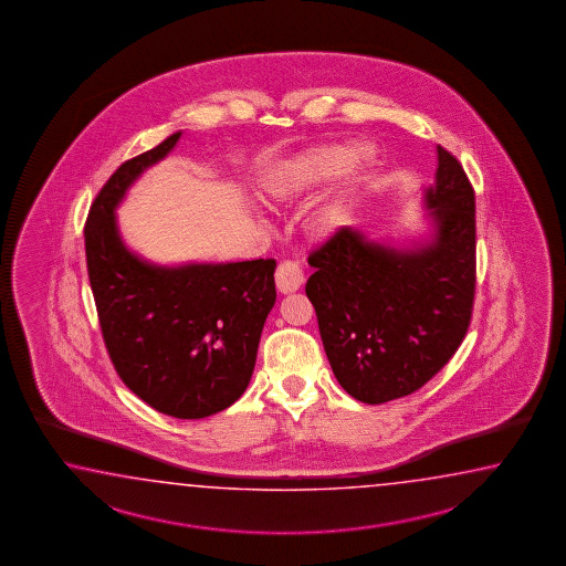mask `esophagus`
I'll use <instances>...</instances> for the list:
<instances>
[{
	"mask_svg": "<svg viewBox=\"0 0 566 566\" xmlns=\"http://www.w3.org/2000/svg\"><path fill=\"white\" fill-rule=\"evenodd\" d=\"M275 281H277V289L281 293L297 291L303 285V271H301L300 263H295V261L279 263Z\"/></svg>",
	"mask_w": 566,
	"mask_h": 566,
	"instance_id": "obj_1",
	"label": "esophagus"
}]
</instances>
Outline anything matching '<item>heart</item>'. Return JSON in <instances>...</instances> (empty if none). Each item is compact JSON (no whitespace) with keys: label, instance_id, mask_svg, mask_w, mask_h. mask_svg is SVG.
Here are the masks:
<instances>
[{"label":"heart","instance_id":"b5f03b06","mask_svg":"<svg viewBox=\"0 0 566 566\" xmlns=\"http://www.w3.org/2000/svg\"><path fill=\"white\" fill-rule=\"evenodd\" d=\"M361 157L364 156L358 157L356 149L346 145H327V147L305 151L281 164L269 174L265 181L266 193L273 200H291L344 174L356 159ZM346 220H348V205L344 200H334L317 210L315 227L319 232L329 234L339 229Z\"/></svg>","mask_w":566,"mask_h":566}]
</instances>
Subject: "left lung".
Listing matches in <instances>:
<instances>
[{"instance_id": "8db88e82", "label": "left lung", "mask_w": 566, "mask_h": 566, "mask_svg": "<svg viewBox=\"0 0 566 566\" xmlns=\"http://www.w3.org/2000/svg\"><path fill=\"white\" fill-rule=\"evenodd\" d=\"M424 190L433 241L412 251L342 227L313 249L305 293L342 388L366 405L407 397L453 358L475 300V192L458 157L437 145Z\"/></svg>"}]
</instances>
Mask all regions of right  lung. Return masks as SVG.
<instances>
[{
  "mask_svg": "<svg viewBox=\"0 0 566 566\" xmlns=\"http://www.w3.org/2000/svg\"><path fill=\"white\" fill-rule=\"evenodd\" d=\"M181 133L132 157L96 193L85 224L86 266L108 358L125 386L176 419L229 409L253 376L275 305V259L224 265H149L123 244L115 206Z\"/></svg>",
  "mask_w": 566,
  "mask_h": 566,
  "instance_id": "add662e5",
  "label": "right lung"
}]
</instances>
